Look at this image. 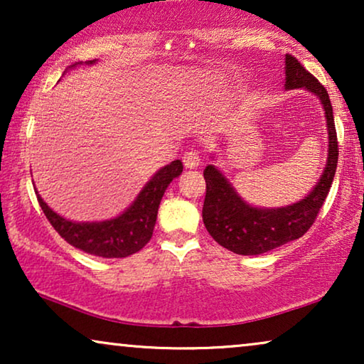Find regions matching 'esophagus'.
Segmentation results:
<instances>
[{"instance_id":"esophagus-1","label":"esophagus","mask_w":364,"mask_h":364,"mask_svg":"<svg viewBox=\"0 0 364 364\" xmlns=\"http://www.w3.org/2000/svg\"><path fill=\"white\" fill-rule=\"evenodd\" d=\"M182 162L183 166H186V168H196L200 166V157H198V154L196 151H187L183 154Z\"/></svg>"}]
</instances>
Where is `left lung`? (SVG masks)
Returning <instances> with one entry per match:
<instances>
[{
	"mask_svg": "<svg viewBox=\"0 0 364 364\" xmlns=\"http://www.w3.org/2000/svg\"><path fill=\"white\" fill-rule=\"evenodd\" d=\"M285 89H305L320 99L328 131L326 164L316 186L300 200L285 207L252 205L235 191L220 168L208 164L203 171L207 182L203 223L218 245L238 255H260L305 235L330 192L336 172L338 141L330 96L290 54L285 56Z\"/></svg>",
	"mask_w": 364,
	"mask_h": 364,
	"instance_id": "obj_1",
	"label": "left lung"
}]
</instances>
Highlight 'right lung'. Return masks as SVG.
I'll use <instances>...</instances> for the list:
<instances>
[{
  "label": "right lung",
  "instance_id": "right-lung-1",
  "mask_svg": "<svg viewBox=\"0 0 364 364\" xmlns=\"http://www.w3.org/2000/svg\"><path fill=\"white\" fill-rule=\"evenodd\" d=\"M94 63H96V59L86 61L87 66H91ZM81 64L82 63L73 64L69 69L81 66ZM183 166L178 159L159 168L126 210L119 213L117 217L101 222L69 220V218H64L54 212L43 200L38 191L36 196L49 223L68 243L89 253V255L102 258H124L139 252L151 240L164 192H166L168 183L173 178L181 176Z\"/></svg>",
  "mask_w": 364,
  "mask_h": 364
}]
</instances>
